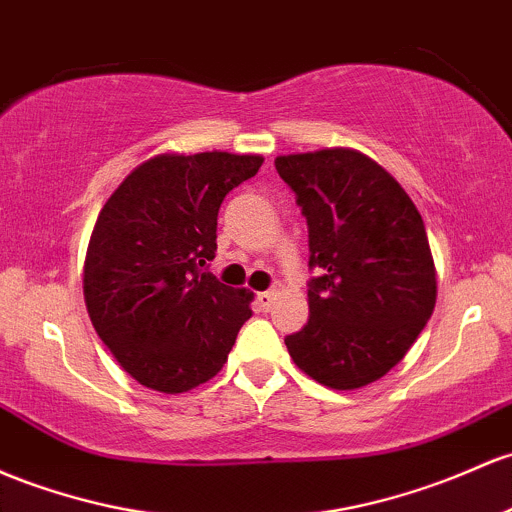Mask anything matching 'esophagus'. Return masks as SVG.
Masks as SVG:
<instances>
[{
    "label": "esophagus",
    "mask_w": 512,
    "mask_h": 512,
    "mask_svg": "<svg viewBox=\"0 0 512 512\" xmlns=\"http://www.w3.org/2000/svg\"><path fill=\"white\" fill-rule=\"evenodd\" d=\"M257 301H260V306L269 311V308L274 306V301H277V291L269 289V291H262V294H257Z\"/></svg>",
    "instance_id": "34e87169"
}]
</instances>
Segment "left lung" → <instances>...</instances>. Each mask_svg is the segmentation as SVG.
<instances>
[{"instance_id":"1","label":"left lung","mask_w":512,"mask_h":512,"mask_svg":"<svg viewBox=\"0 0 512 512\" xmlns=\"http://www.w3.org/2000/svg\"><path fill=\"white\" fill-rule=\"evenodd\" d=\"M279 177L308 223V323L286 335L296 367L362 389L411 350L437 299L425 223L389 172L350 148L282 155Z\"/></svg>"}]
</instances>
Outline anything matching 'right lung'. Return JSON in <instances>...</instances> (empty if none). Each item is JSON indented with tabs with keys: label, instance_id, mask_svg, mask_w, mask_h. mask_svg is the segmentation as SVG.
<instances>
[{
	"label": "right lung",
	"instance_id": "right-lung-1",
	"mask_svg": "<svg viewBox=\"0 0 512 512\" xmlns=\"http://www.w3.org/2000/svg\"><path fill=\"white\" fill-rule=\"evenodd\" d=\"M260 155H157L99 211L84 260L94 330L138 384L184 393L226 364L252 316V294L204 272L216 257L218 209L255 177Z\"/></svg>",
	"mask_w": 512,
	"mask_h": 512
}]
</instances>
